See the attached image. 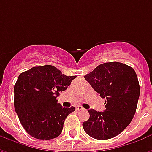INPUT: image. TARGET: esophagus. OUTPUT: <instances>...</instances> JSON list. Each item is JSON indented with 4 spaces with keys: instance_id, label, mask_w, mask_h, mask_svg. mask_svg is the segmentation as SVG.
<instances>
[{
    "instance_id": "1",
    "label": "esophagus",
    "mask_w": 152,
    "mask_h": 152,
    "mask_svg": "<svg viewBox=\"0 0 152 152\" xmlns=\"http://www.w3.org/2000/svg\"><path fill=\"white\" fill-rule=\"evenodd\" d=\"M83 110H85V109L83 108L82 107H80V106L76 107V111H83Z\"/></svg>"
}]
</instances>
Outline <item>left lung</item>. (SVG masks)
Returning a JSON list of instances; mask_svg holds the SVG:
<instances>
[{"instance_id":"left-lung-1","label":"left lung","mask_w":152,"mask_h":152,"mask_svg":"<svg viewBox=\"0 0 152 152\" xmlns=\"http://www.w3.org/2000/svg\"><path fill=\"white\" fill-rule=\"evenodd\" d=\"M85 79L102 99H106V110L89 109V119L83 123L84 130L99 140L117 136L130 124L136 112L140 86L135 71L122 63H105Z\"/></svg>"}]
</instances>
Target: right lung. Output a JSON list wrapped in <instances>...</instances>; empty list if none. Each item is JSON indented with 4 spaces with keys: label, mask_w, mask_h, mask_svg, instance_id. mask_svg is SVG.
Returning <instances> with one entry per match:
<instances>
[{
    "label": "right lung",
    "mask_w": 152,
    "mask_h": 152,
    "mask_svg": "<svg viewBox=\"0 0 152 152\" xmlns=\"http://www.w3.org/2000/svg\"><path fill=\"white\" fill-rule=\"evenodd\" d=\"M76 76H67L51 65L34 66L21 73L15 86V109L31 137L50 140L59 136L66 116L75 107H63L57 97Z\"/></svg>",
    "instance_id": "obj_1"
}]
</instances>
